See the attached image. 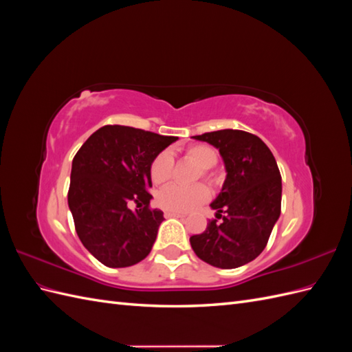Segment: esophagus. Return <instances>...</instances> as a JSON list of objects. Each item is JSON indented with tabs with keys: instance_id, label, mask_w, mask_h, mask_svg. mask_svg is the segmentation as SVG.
I'll return each mask as SVG.
<instances>
[{
	"instance_id": "34e87169",
	"label": "esophagus",
	"mask_w": 352,
	"mask_h": 352,
	"mask_svg": "<svg viewBox=\"0 0 352 352\" xmlns=\"http://www.w3.org/2000/svg\"><path fill=\"white\" fill-rule=\"evenodd\" d=\"M164 217H185V212H177V211H166Z\"/></svg>"
}]
</instances>
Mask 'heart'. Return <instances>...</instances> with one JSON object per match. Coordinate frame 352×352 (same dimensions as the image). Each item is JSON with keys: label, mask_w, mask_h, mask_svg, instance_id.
<instances>
[{"label": "heart", "mask_w": 352, "mask_h": 352, "mask_svg": "<svg viewBox=\"0 0 352 352\" xmlns=\"http://www.w3.org/2000/svg\"><path fill=\"white\" fill-rule=\"evenodd\" d=\"M185 155L192 160L202 170H210L217 163V154L208 145H192L189 146ZM175 158L170 151L160 153L151 163L150 176L155 185H163L168 182L173 175ZM210 197L208 189L204 185L195 186H180V185H170L160 190L157 194L158 206L167 211H177L186 212L198 207L202 202H206Z\"/></svg>", "instance_id": "b5f03b06"}]
</instances>
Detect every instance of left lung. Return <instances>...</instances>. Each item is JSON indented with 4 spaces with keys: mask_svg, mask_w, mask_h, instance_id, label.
<instances>
[{
    "mask_svg": "<svg viewBox=\"0 0 352 352\" xmlns=\"http://www.w3.org/2000/svg\"><path fill=\"white\" fill-rule=\"evenodd\" d=\"M192 138L217 148L226 179L210 204L221 221L211 220L201 235L190 236V247L202 261L214 267H241L263 252L280 216L282 177L278 163L269 146L248 132L223 129Z\"/></svg>",
    "mask_w": 352,
    "mask_h": 352,
    "instance_id": "left-lung-1",
    "label": "left lung"
}]
</instances>
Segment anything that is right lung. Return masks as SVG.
Segmentation results:
<instances>
[{
  "label": "right lung",
  "instance_id": "obj_1",
  "mask_svg": "<svg viewBox=\"0 0 352 352\" xmlns=\"http://www.w3.org/2000/svg\"><path fill=\"white\" fill-rule=\"evenodd\" d=\"M176 141V136L109 124L74 155L67 195L74 228L83 247L107 267H129L150 254L164 220L162 210L150 208V167Z\"/></svg>",
  "mask_w": 352,
  "mask_h": 352
}]
</instances>
